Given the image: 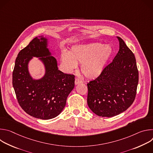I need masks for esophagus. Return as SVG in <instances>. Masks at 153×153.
Segmentation results:
<instances>
[{
  "label": "esophagus",
  "instance_id": "1",
  "mask_svg": "<svg viewBox=\"0 0 153 153\" xmlns=\"http://www.w3.org/2000/svg\"><path fill=\"white\" fill-rule=\"evenodd\" d=\"M74 83H75V85H77V84L82 83V81L81 80H80L79 79H78V78H76Z\"/></svg>",
  "mask_w": 153,
  "mask_h": 153
}]
</instances>
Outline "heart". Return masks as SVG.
Masks as SVG:
<instances>
[{
    "label": "heart",
    "instance_id": "b5f03b06",
    "mask_svg": "<svg viewBox=\"0 0 153 153\" xmlns=\"http://www.w3.org/2000/svg\"><path fill=\"white\" fill-rule=\"evenodd\" d=\"M112 54L111 46H104L100 43L76 45L68 53H62L61 61L68 71H72L77 67V63H81L80 69L83 75L94 79L102 74Z\"/></svg>",
    "mask_w": 153,
    "mask_h": 153
}]
</instances>
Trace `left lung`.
Returning <instances> with one entry per match:
<instances>
[{
	"mask_svg": "<svg viewBox=\"0 0 153 153\" xmlns=\"http://www.w3.org/2000/svg\"><path fill=\"white\" fill-rule=\"evenodd\" d=\"M119 50L113 62L96 79L87 83V103L91 110L101 117H111L133 103L139 82V72L133 52L117 37Z\"/></svg>",
	"mask_w": 153,
	"mask_h": 153,
	"instance_id": "8db88e82",
	"label": "left lung"
}]
</instances>
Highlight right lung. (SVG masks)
<instances>
[{"label":"right lung","mask_w":153,"mask_h":153,"mask_svg":"<svg viewBox=\"0 0 153 153\" xmlns=\"http://www.w3.org/2000/svg\"><path fill=\"white\" fill-rule=\"evenodd\" d=\"M33 56L45 65L46 73L39 79L30 75L28 63ZM74 76L58 70L56 59L48 48V39L36 37L18 54L13 72V86L21 108L29 115L43 120L57 116L74 87Z\"/></svg>","instance_id":"right-lung-1"}]
</instances>
